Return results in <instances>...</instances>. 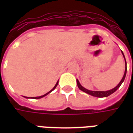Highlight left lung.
<instances>
[{
  "mask_svg": "<svg viewBox=\"0 0 133 133\" xmlns=\"http://www.w3.org/2000/svg\"><path fill=\"white\" fill-rule=\"evenodd\" d=\"M121 52H122V54H123V57L125 58V55L123 54V51H121ZM125 70L124 75H123V78H122V80L120 81L119 84H118L115 88H114L110 90H107V91H92V90H89L85 88L84 87H83L81 85V83H79L78 80H76V81H77V84H78V87L79 88V89L81 90H82V91H83V92H86V93H88V94H89V95H92V96H94V97H97V98H105V97H108L109 95H110L111 94H112L113 92H115V91L120 88V86L121 85V84L123 83V81L125 80V78L126 76V72H127V66H126V65H127V63H126L125 58Z\"/></svg>",
  "mask_w": 133,
  "mask_h": 133,
  "instance_id": "8db88e82",
  "label": "left lung"
}]
</instances>
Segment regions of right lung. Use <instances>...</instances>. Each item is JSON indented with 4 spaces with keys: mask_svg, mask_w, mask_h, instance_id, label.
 I'll list each match as a JSON object with an SVG mask.
<instances>
[{
    "mask_svg": "<svg viewBox=\"0 0 133 133\" xmlns=\"http://www.w3.org/2000/svg\"><path fill=\"white\" fill-rule=\"evenodd\" d=\"M58 82H57V83H56V84H55V86L53 87V88H52V89L51 90H50V91H49V92H47V93H45V95H41V96H39V97H33V98H33V99H39V98H43V97H45V96H46L47 95H48V94H49L50 92H52V90H55V88H56V87H57V85H58ZM25 98H27V97H25Z\"/></svg>",
    "mask_w": 133,
    "mask_h": 133,
    "instance_id": "1",
    "label": "right lung"
}]
</instances>
